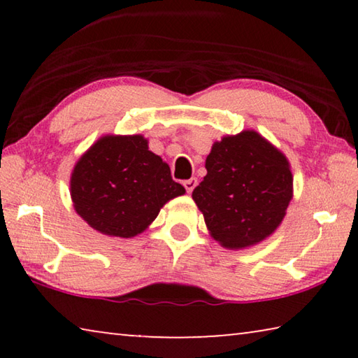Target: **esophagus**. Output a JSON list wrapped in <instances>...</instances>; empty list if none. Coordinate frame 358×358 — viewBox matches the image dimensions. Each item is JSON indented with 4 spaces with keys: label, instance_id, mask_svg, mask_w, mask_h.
<instances>
[{
    "label": "esophagus",
    "instance_id": "1",
    "mask_svg": "<svg viewBox=\"0 0 358 358\" xmlns=\"http://www.w3.org/2000/svg\"><path fill=\"white\" fill-rule=\"evenodd\" d=\"M183 186L186 187V191L187 192H192V189L194 187L197 186V180L196 178H189V180H185L183 181Z\"/></svg>",
    "mask_w": 358,
    "mask_h": 358
}]
</instances>
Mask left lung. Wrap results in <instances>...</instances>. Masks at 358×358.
Segmentation results:
<instances>
[{"label": "left lung", "instance_id": "left-lung-1", "mask_svg": "<svg viewBox=\"0 0 358 358\" xmlns=\"http://www.w3.org/2000/svg\"><path fill=\"white\" fill-rule=\"evenodd\" d=\"M205 169L192 199L217 243L245 250L275 232L294 192L289 161L280 150L256 131H243L215 142Z\"/></svg>", "mask_w": 358, "mask_h": 358}]
</instances>
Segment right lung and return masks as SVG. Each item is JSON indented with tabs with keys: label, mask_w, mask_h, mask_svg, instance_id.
<instances>
[{
	"label": "right lung",
	"mask_w": 358,
	"mask_h": 358,
	"mask_svg": "<svg viewBox=\"0 0 358 358\" xmlns=\"http://www.w3.org/2000/svg\"><path fill=\"white\" fill-rule=\"evenodd\" d=\"M185 187L148 150L143 136H104L83 153L71 175L77 215L98 232L131 238L156 220Z\"/></svg>",
	"instance_id": "add662e5"
}]
</instances>
